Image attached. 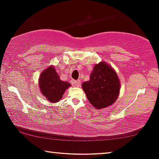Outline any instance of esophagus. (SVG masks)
<instances>
[{
	"label": "esophagus",
	"mask_w": 159,
	"mask_h": 159,
	"mask_svg": "<svg viewBox=\"0 0 159 159\" xmlns=\"http://www.w3.org/2000/svg\"><path fill=\"white\" fill-rule=\"evenodd\" d=\"M73 84L76 87H80L81 84V82H80V80H75V81H74Z\"/></svg>",
	"instance_id": "esophagus-1"
}]
</instances>
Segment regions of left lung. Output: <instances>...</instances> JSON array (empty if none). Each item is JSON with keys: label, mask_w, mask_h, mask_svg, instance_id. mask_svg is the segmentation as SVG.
Instances as JSON below:
<instances>
[{"label": "left lung", "mask_w": 159, "mask_h": 159, "mask_svg": "<svg viewBox=\"0 0 159 159\" xmlns=\"http://www.w3.org/2000/svg\"><path fill=\"white\" fill-rule=\"evenodd\" d=\"M88 101L97 109L112 105L118 98L120 82L117 74L105 61L95 64L90 80L82 84Z\"/></svg>", "instance_id": "obj_1"}]
</instances>
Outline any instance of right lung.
Returning a JSON list of instances; mask_svg holds the SVG:
<instances>
[{"instance_id": "right-lung-1", "label": "right lung", "mask_w": 159, "mask_h": 159, "mask_svg": "<svg viewBox=\"0 0 159 159\" xmlns=\"http://www.w3.org/2000/svg\"><path fill=\"white\" fill-rule=\"evenodd\" d=\"M71 86L69 82L62 81L53 66L48 67L39 78V88L45 98L51 103H56L62 98L65 91Z\"/></svg>"}]
</instances>
